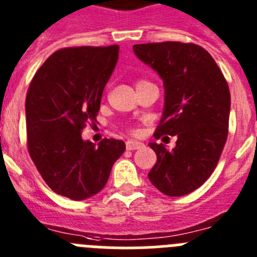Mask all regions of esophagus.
<instances>
[{
    "label": "esophagus",
    "mask_w": 257,
    "mask_h": 257,
    "mask_svg": "<svg viewBox=\"0 0 257 257\" xmlns=\"http://www.w3.org/2000/svg\"><path fill=\"white\" fill-rule=\"evenodd\" d=\"M144 147L143 143L140 141H135V140H127L126 141V149L127 150H136V149H140V148Z\"/></svg>",
    "instance_id": "esophagus-1"
}]
</instances>
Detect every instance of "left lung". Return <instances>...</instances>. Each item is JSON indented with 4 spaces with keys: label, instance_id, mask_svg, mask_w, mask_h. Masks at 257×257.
Segmentation results:
<instances>
[{
    "label": "left lung",
    "instance_id": "1",
    "mask_svg": "<svg viewBox=\"0 0 257 257\" xmlns=\"http://www.w3.org/2000/svg\"><path fill=\"white\" fill-rule=\"evenodd\" d=\"M139 60L162 77L164 109L154 136H177L176 147L150 143L157 163L150 182L168 196L195 191L215 169L225 145L230 94L214 58L194 43L135 44Z\"/></svg>",
    "mask_w": 257,
    "mask_h": 257
}]
</instances>
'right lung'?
<instances>
[{"label": "right lung", "instance_id": "right-lung-1", "mask_svg": "<svg viewBox=\"0 0 257 257\" xmlns=\"http://www.w3.org/2000/svg\"><path fill=\"white\" fill-rule=\"evenodd\" d=\"M119 47H74L49 56L30 82L25 99L28 150L49 188L71 200L94 196L107 183L124 143L81 139L96 121L103 89L118 60Z\"/></svg>", "mask_w": 257, "mask_h": 257}]
</instances>
